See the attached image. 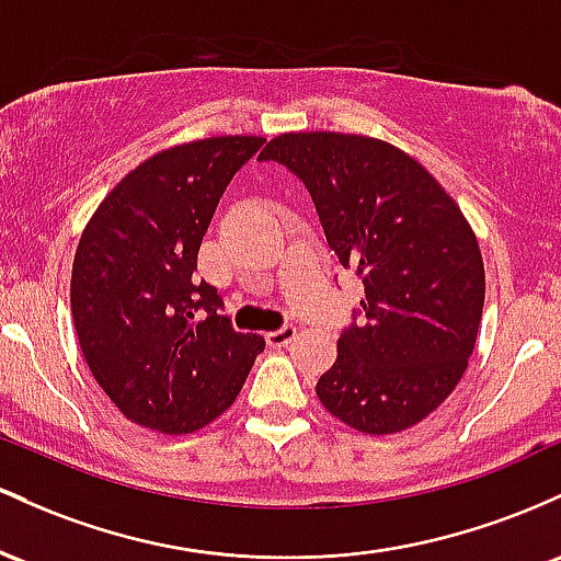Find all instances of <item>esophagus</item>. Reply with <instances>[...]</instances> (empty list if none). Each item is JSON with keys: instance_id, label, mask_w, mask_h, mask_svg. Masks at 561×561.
Masks as SVG:
<instances>
[{"instance_id": "1", "label": "esophagus", "mask_w": 561, "mask_h": 561, "mask_svg": "<svg viewBox=\"0 0 561 561\" xmlns=\"http://www.w3.org/2000/svg\"><path fill=\"white\" fill-rule=\"evenodd\" d=\"M294 339H297V325H291V323L280 325L278 331H270L267 333V344H270V347H288V344H291Z\"/></svg>"}]
</instances>
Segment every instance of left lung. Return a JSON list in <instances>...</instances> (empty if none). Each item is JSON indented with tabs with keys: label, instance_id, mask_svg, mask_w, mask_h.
Masks as SVG:
<instances>
[{
	"label": "left lung",
	"instance_id": "8db88e82",
	"mask_svg": "<svg viewBox=\"0 0 561 561\" xmlns=\"http://www.w3.org/2000/svg\"><path fill=\"white\" fill-rule=\"evenodd\" d=\"M260 159L305 182L325 241L365 286L314 387L320 402L365 434L419 424L461 381L482 320V254L461 209L416 159L374 137L291 131Z\"/></svg>",
	"mask_w": 561,
	"mask_h": 561
}]
</instances>
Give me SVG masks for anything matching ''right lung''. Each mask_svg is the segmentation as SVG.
Wrapping results in <instances>:
<instances>
[{"label": "right lung", "instance_id": "right-lung-1", "mask_svg": "<svg viewBox=\"0 0 561 561\" xmlns=\"http://www.w3.org/2000/svg\"><path fill=\"white\" fill-rule=\"evenodd\" d=\"M262 137H209L142 161L98 206L73 256L81 352L113 405L163 434L206 426L232 405L264 350L232 329L198 280V249L232 174Z\"/></svg>", "mask_w": 561, "mask_h": 561}]
</instances>
